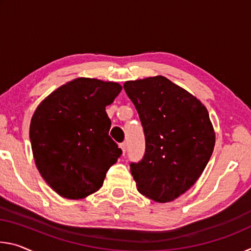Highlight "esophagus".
<instances>
[{"instance_id":"34e87169","label":"esophagus","mask_w":251,"mask_h":251,"mask_svg":"<svg viewBox=\"0 0 251 251\" xmlns=\"http://www.w3.org/2000/svg\"><path fill=\"white\" fill-rule=\"evenodd\" d=\"M120 148L122 150L123 155H125V151H126V144H125V143H121V144H120Z\"/></svg>"}]
</instances>
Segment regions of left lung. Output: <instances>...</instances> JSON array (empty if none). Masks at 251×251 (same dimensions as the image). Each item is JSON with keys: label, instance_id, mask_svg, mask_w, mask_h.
I'll return each instance as SVG.
<instances>
[{"label": "left lung", "instance_id": "8db88e82", "mask_svg": "<svg viewBox=\"0 0 251 251\" xmlns=\"http://www.w3.org/2000/svg\"><path fill=\"white\" fill-rule=\"evenodd\" d=\"M145 134L143 159L130 164L138 192L157 202L175 201L203 172L215 130L201 100L165 76L124 84Z\"/></svg>", "mask_w": 251, "mask_h": 251}]
</instances>
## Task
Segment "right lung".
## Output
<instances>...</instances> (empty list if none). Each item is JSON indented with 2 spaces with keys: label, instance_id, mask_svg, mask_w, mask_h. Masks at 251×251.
<instances>
[{
  "label": "right lung",
  "instance_id": "right-lung-1",
  "mask_svg": "<svg viewBox=\"0 0 251 251\" xmlns=\"http://www.w3.org/2000/svg\"><path fill=\"white\" fill-rule=\"evenodd\" d=\"M122 85L78 77L59 86L37 106L29 139L41 176L59 196L82 199L96 193L122 150L110 138L105 107Z\"/></svg>",
  "mask_w": 251,
  "mask_h": 251
}]
</instances>
